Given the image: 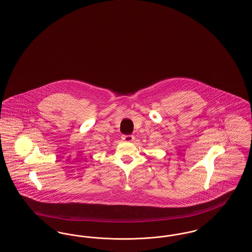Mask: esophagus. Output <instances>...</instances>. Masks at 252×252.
Segmentation results:
<instances>
[{
  "mask_svg": "<svg viewBox=\"0 0 252 252\" xmlns=\"http://www.w3.org/2000/svg\"><path fill=\"white\" fill-rule=\"evenodd\" d=\"M122 140L125 142H132L134 140V136L133 135H123Z\"/></svg>",
  "mask_w": 252,
  "mask_h": 252,
  "instance_id": "esophagus-1",
  "label": "esophagus"
}]
</instances>
